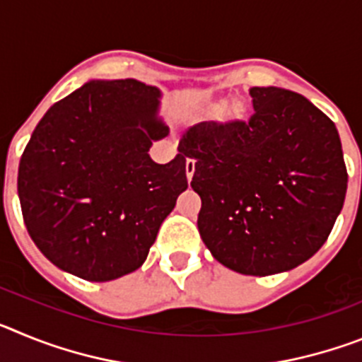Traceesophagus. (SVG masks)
<instances>
[{"instance_id": "esophagus-1", "label": "esophagus", "mask_w": 362, "mask_h": 362, "mask_svg": "<svg viewBox=\"0 0 362 362\" xmlns=\"http://www.w3.org/2000/svg\"><path fill=\"white\" fill-rule=\"evenodd\" d=\"M185 168H187V177L188 181H190L194 172H196V161H194V159H187V166H185Z\"/></svg>"}]
</instances>
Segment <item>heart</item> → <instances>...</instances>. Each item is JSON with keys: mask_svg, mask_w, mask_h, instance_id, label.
<instances>
[{"mask_svg": "<svg viewBox=\"0 0 362 362\" xmlns=\"http://www.w3.org/2000/svg\"><path fill=\"white\" fill-rule=\"evenodd\" d=\"M221 108V103L217 105H210L209 107V112L210 114H216L217 110ZM243 117H245V107H243L241 103H232L228 107V112H226V119L230 121H241Z\"/></svg>", "mask_w": 362, "mask_h": 362, "instance_id": "1", "label": "heart"}]
</instances>
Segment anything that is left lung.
<instances>
[{
    "mask_svg": "<svg viewBox=\"0 0 362 362\" xmlns=\"http://www.w3.org/2000/svg\"><path fill=\"white\" fill-rule=\"evenodd\" d=\"M248 121H206L179 139L196 159L197 228L214 257L245 276L305 263L343 210L348 172L334 121L305 95L252 86Z\"/></svg>",
    "mask_w": 362,
    "mask_h": 362,
    "instance_id": "left-lung-1",
    "label": "left lung"
}]
</instances>
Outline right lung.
Returning <instances> with one entry per match:
<instances>
[{
    "instance_id": "obj_1",
    "label": "right lung",
    "mask_w": 362,
    "mask_h": 362,
    "mask_svg": "<svg viewBox=\"0 0 362 362\" xmlns=\"http://www.w3.org/2000/svg\"><path fill=\"white\" fill-rule=\"evenodd\" d=\"M159 90L136 79L90 81L54 103L19 161L18 194L32 241L57 268L112 281L145 263L187 190V156L158 165Z\"/></svg>"
}]
</instances>
